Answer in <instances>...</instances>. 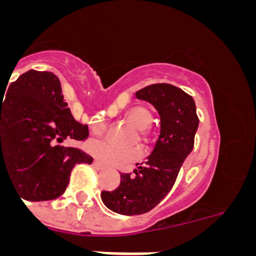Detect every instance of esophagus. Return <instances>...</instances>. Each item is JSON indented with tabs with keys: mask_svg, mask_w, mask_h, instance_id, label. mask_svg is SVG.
<instances>
[{
	"mask_svg": "<svg viewBox=\"0 0 256 256\" xmlns=\"http://www.w3.org/2000/svg\"><path fill=\"white\" fill-rule=\"evenodd\" d=\"M92 166H94V169H97V170H100V169H102V164H101L100 162H97V160H94V162H92Z\"/></svg>",
	"mask_w": 256,
	"mask_h": 256,
	"instance_id": "obj_1",
	"label": "esophagus"
}]
</instances>
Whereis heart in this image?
Returning <instances> with one entry per match:
<instances>
[{"mask_svg":"<svg viewBox=\"0 0 256 256\" xmlns=\"http://www.w3.org/2000/svg\"><path fill=\"white\" fill-rule=\"evenodd\" d=\"M126 120L137 128L138 130H146L150 128L152 116L150 112L146 108L142 106H136L132 108L130 112H126ZM105 132V124L96 123L92 126V133L94 136H101ZM88 151L94 154L97 159L100 160L102 164L112 168H123L138 159L141 152L138 150L132 151H122L112 148V144L108 142H92L88 144Z\"/></svg>","mask_w":256,"mask_h":256,"instance_id":"heart-1","label":"heart"}]
</instances>
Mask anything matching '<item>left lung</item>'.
Segmentation results:
<instances>
[{
	"label": "left lung",
	"instance_id": "8db88e82",
	"mask_svg": "<svg viewBox=\"0 0 256 256\" xmlns=\"http://www.w3.org/2000/svg\"><path fill=\"white\" fill-rule=\"evenodd\" d=\"M136 97L155 106L160 136L146 162L133 173H122L114 191L101 192L105 206L122 216L144 214L168 195L194 148L198 126L195 101L176 86L156 83L136 92Z\"/></svg>",
	"mask_w": 256,
	"mask_h": 256
}]
</instances>
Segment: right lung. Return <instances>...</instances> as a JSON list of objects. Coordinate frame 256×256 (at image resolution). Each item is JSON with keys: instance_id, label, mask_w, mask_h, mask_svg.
I'll use <instances>...</instances> for the list:
<instances>
[{"instance_id": "right-lung-1", "label": "right lung", "mask_w": 256, "mask_h": 256, "mask_svg": "<svg viewBox=\"0 0 256 256\" xmlns=\"http://www.w3.org/2000/svg\"><path fill=\"white\" fill-rule=\"evenodd\" d=\"M87 137L88 126L73 118L58 76L29 70L0 101V174L4 168L20 198L54 200L65 192L76 164L94 160L60 144Z\"/></svg>"}]
</instances>
